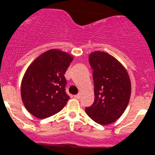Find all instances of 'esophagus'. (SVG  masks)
Masks as SVG:
<instances>
[{
	"instance_id": "34e87169",
	"label": "esophagus",
	"mask_w": 155,
	"mask_h": 155,
	"mask_svg": "<svg viewBox=\"0 0 155 155\" xmlns=\"http://www.w3.org/2000/svg\"><path fill=\"white\" fill-rule=\"evenodd\" d=\"M74 97L75 98H77V99H79V98H81V95H80V94H76V95H74Z\"/></svg>"
}]
</instances>
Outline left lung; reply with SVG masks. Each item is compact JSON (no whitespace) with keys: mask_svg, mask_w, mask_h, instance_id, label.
<instances>
[{"mask_svg":"<svg viewBox=\"0 0 155 155\" xmlns=\"http://www.w3.org/2000/svg\"><path fill=\"white\" fill-rule=\"evenodd\" d=\"M88 58L93 69L94 101L85 112L97 124L108 125L118 120L127 109L130 79L123 64L109 53L95 51Z\"/></svg>","mask_w":155,"mask_h":155,"instance_id":"obj_1","label":"left lung"}]
</instances>
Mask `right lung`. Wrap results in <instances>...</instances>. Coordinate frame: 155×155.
Wrapping results in <instances>:
<instances>
[{"label":"right lung","mask_w":155,"mask_h":155,"mask_svg":"<svg viewBox=\"0 0 155 155\" xmlns=\"http://www.w3.org/2000/svg\"><path fill=\"white\" fill-rule=\"evenodd\" d=\"M74 57L66 52L50 50L27 68L21 84L25 107L36 118L45 119L62 110L70 97L65 91L64 74Z\"/></svg>","instance_id":"add662e5"}]
</instances>
